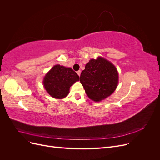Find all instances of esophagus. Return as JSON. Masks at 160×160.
Wrapping results in <instances>:
<instances>
[{
	"mask_svg": "<svg viewBox=\"0 0 160 160\" xmlns=\"http://www.w3.org/2000/svg\"><path fill=\"white\" fill-rule=\"evenodd\" d=\"M77 73L78 74V75H79V76H80V75H81V71H77Z\"/></svg>",
	"mask_w": 160,
	"mask_h": 160,
	"instance_id": "1",
	"label": "esophagus"
}]
</instances>
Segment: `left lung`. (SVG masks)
Here are the masks:
<instances>
[{"instance_id": "obj_1", "label": "left lung", "mask_w": 160, "mask_h": 160, "mask_svg": "<svg viewBox=\"0 0 160 160\" xmlns=\"http://www.w3.org/2000/svg\"><path fill=\"white\" fill-rule=\"evenodd\" d=\"M80 82L89 98L100 101L113 93L118 84L115 67L102 57L91 59L81 72Z\"/></svg>"}]
</instances>
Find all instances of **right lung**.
<instances>
[{"mask_svg":"<svg viewBox=\"0 0 160 160\" xmlns=\"http://www.w3.org/2000/svg\"><path fill=\"white\" fill-rule=\"evenodd\" d=\"M79 80V75L71 68L56 65L45 75L43 85L52 98L62 99L69 94L70 87Z\"/></svg>","mask_w":160,"mask_h":160,"instance_id":"add662e5","label":"right lung"}]
</instances>
